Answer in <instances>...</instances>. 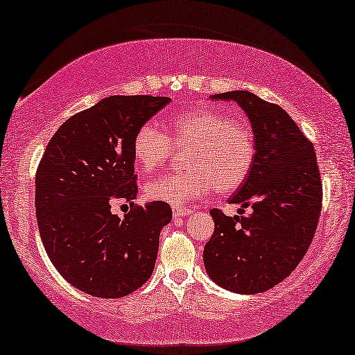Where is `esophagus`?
<instances>
[{"mask_svg":"<svg viewBox=\"0 0 355 355\" xmlns=\"http://www.w3.org/2000/svg\"><path fill=\"white\" fill-rule=\"evenodd\" d=\"M193 212V209L192 208H173V216L174 217H185V216H189V214H192Z\"/></svg>","mask_w":355,"mask_h":355,"instance_id":"obj_1","label":"esophagus"}]
</instances>
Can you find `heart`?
Returning <instances> with one entry per match:
<instances>
[{"label":"heart","instance_id":"heart-1","mask_svg":"<svg viewBox=\"0 0 355 355\" xmlns=\"http://www.w3.org/2000/svg\"><path fill=\"white\" fill-rule=\"evenodd\" d=\"M146 123L135 135L136 171L150 174L170 159L174 146H190L187 171L165 174L146 185L150 200L184 205L217 189L222 193L236 190L252 168L255 141L249 125L228 117L220 109L201 106L174 116L163 123Z\"/></svg>","mask_w":355,"mask_h":355}]
</instances>
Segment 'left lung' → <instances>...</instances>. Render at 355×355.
I'll return each instance as SVG.
<instances>
[{"label": "left lung", "instance_id": "8db88e82", "mask_svg": "<svg viewBox=\"0 0 355 355\" xmlns=\"http://www.w3.org/2000/svg\"><path fill=\"white\" fill-rule=\"evenodd\" d=\"M211 100L236 101L255 141L252 168L228 203L250 206L249 216L209 211L214 233L203 250L208 276L236 293H260L297 268L313 241L322 208L314 146L281 106L252 92L233 90Z\"/></svg>", "mask_w": 355, "mask_h": 355}]
</instances>
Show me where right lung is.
<instances>
[{"label":"right lung","instance_id":"obj_1","mask_svg":"<svg viewBox=\"0 0 355 355\" xmlns=\"http://www.w3.org/2000/svg\"><path fill=\"white\" fill-rule=\"evenodd\" d=\"M168 96L112 95L74 114L49 141L36 171L37 227L49 259L71 286L121 298L149 279L170 205L135 206L133 139ZM114 199L132 202L123 218Z\"/></svg>","mask_w":355,"mask_h":355}]
</instances>
